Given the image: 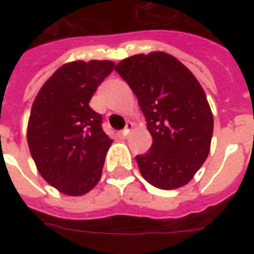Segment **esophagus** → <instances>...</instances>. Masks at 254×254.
I'll return each mask as SVG.
<instances>
[{
    "label": "esophagus",
    "instance_id": "obj_1",
    "mask_svg": "<svg viewBox=\"0 0 254 254\" xmlns=\"http://www.w3.org/2000/svg\"><path fill=\"white\" fill-rule=\"evenodd\" d=\"M131 129H133V123H130V121H127V127L124 129V130H121L119 133V135L121 137V138H127V135H129V133L131 131Z\"/></svg>",
    "mask_w": 254,
    "mask_h": 254
}]
</instances>
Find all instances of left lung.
<instances>
[{"label": "left lung", "instance_id": "1", "mask_svg": "<svg viewBox=\"0 0 254 254\" xmlns=\"http://www.w3.org/2000/svg\"><path fill=\"white\" fill-rule=\"evenodd\" d=\"M115 69L137 96L153 137L150 150L135 157L142 177L161 190L187 185L208 157L213 131L196 77L162 51L127 58Z\"/></svg>", "mask_w": 254, "mask_h": 254}]
</instances>
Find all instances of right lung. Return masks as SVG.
Here are the masks:
<instances>
[{
  "label": "right lung",
  "instance_id": "1",
  "mask_svg": "<svg viewBox=\"0 0 254 254\" xmlns=\"http://www.w3.org/2000/svg\"><path fill=\"white\" fill-rule=\"evenodd\" d=\"M113 68L111 61L65 63L34 100L27 125L30 153L42 178L64 195H84L101 178L113 141L89 101Z\"/></svg>",
  "mask_w": 254,
  "mask_h": 254
}]
</instances>
